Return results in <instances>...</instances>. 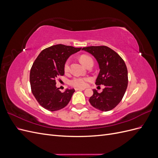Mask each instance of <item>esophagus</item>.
<instances>
[{
    "mask_svg": "<svg viewBox=\"0 0 158 158\" xmlns=\"http://www.w3.org/2000/svg\"><path fill=\"white\" fill-rule=\"evenodd\" d=\"M84 89H85V88H75V90H76V91H78V90L82 91V90H84Z\"/></svg>",
    "mask_w": 158,
    "mask_h": 158,
    "instance_id": "obj_1",
    "label": "esophagus"
}]
</instances>
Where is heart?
Returning a JSON list of instances; mask_svg holds the SVG:
<instances>
[{
	"mask_svg": "<svg viewBox=\"0 0 158 158\" xmlns=\"http://www.w3.org/2000/svg\"><path fill=\"white\" fill-rule=\"evenodd\" d=\"M80 60L81 63H82L84 66H85L89 60L92 59H91L89 56L82 55L80 56ZM69 69V60H67L64 64V70L68 71ZM89 80V78H88L74 77L70 81L69 84L72 85V86H74L76 88H84L87 85V82Z\"/></svg>",
	"mask_w": 158,
	"mask_h": 158,
	"instance_id": "1",
	"label": "heart"
}]
</instances>
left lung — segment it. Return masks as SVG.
I'll return each mask as SVG.
<instances>
[{
	"label": "left lung",
	"instance_id": "left-lung-1",
	"mask_svg": "<svg viewBox=\"0 0 158 158\" xmlns=\"http://www.w3.org/2000/svg\"><path fill=\"white\" fill-rule=\"evenodd\" d=\"M92 55L99 69L95 84L103 85L102 93L94 89L89 99L92 106L102 111H108L121 102L128 85V71L125 61L107 46H90L82 49Z\"/></svg>",
	"mask_w": 158,
	"mask_h": 158
}]
</instances>
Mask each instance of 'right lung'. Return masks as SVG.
Segmentation results:
<instances>
[{
	"label": "right lung",
	"mask_w": 158,
	"mask_h": 158,
	"mask_svg": "<svg viewBox=\"0 0 158 158\" xmlns=\"http://www.w3.org/2000/svg\"><path fill=\"white\" fill-rule=\"evenodd\" d=\"M81 49L62 44L52 45L43 50L33 63L30 74L31 92L45 109L58 111L70 101L74 89L61 92L56 86V80L64 74V64L69 56Z\"/></svg>",
	"instance_id": "1"
}]
</instances>
